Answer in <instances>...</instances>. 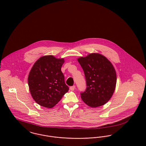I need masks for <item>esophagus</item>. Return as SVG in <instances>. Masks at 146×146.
Masks as SVG:
<instances>
[{"label":"esophagus","instance_id":"1","mask_svg":"<svg viewBox=\"0 0 146 146\" xmlns=\"http://www.w3.org/2000/svg\"><path fill=\"white\" fill-rule=\"evenodd\" d=\"M75 88H76V86H70V87L69 88L70 90H72V91H74V89H75Z\"/></svg>","mask_w":146,"mask_h":146}]
</instances>
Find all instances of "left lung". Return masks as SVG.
<instances>
[{"mask_svg": "<svg viewBox=\"0 0 146 146\" xmlns=\"http://www.w3.org/2000/svg\"><path fill=\"white\" fill-rule=\"evenodd\" d=\"M84 70L86 89L81 93L84 103L91 108L103 106L113 94L117 81L116 70L106 57L92 53L77 59Z\"/></svg>", "mask_w": 146, "mask_h": 146, "instance_id": "8db88e82", "label": "left lung"}]
</instances>
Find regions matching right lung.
<instances>
[{"label": "right lung", "instance_id": "add662e5", "mask_svg": "<svg viewBox=\"0 0 146 146\" xmlns=\"http://www.w3.org/2000/svg\"><path fill=\"white\" fill-rule=\"evenodd\" d=\"M64 60L43 56L35 62L28 77L30 94L40 105L52 108L68 92L61 67Z\"/></svg>", "mask_w": 146, "mask_h": 146}]
</instances>
